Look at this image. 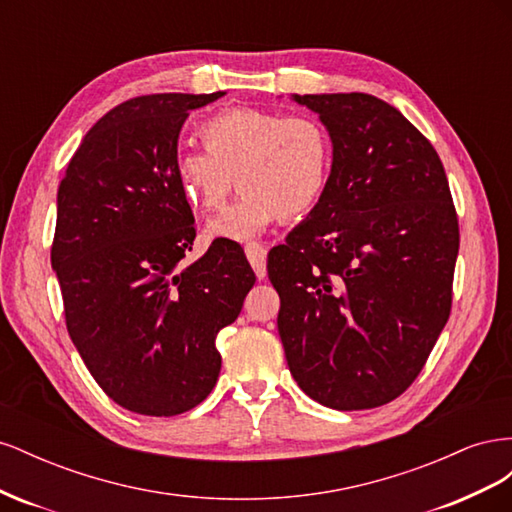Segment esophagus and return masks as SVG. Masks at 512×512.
I'll list each match as a JSON object with an SVG mask.
<instances>
[{"mask_svg":"<svg viewBox=\"0 0 512 512\" xmlns=\"http://www.w3.org/2000/svg\"><path fill=\"white\" fill-rule=\"evenodd\" d=\"M245 256H247V260H250V265H252L258 280H265L267 277V247L260 243H247Z\"/></svg>","mask_w":512,"mask_h":512,"instance_id":"esophagus-1","label":"esophagus"}]
</instances>
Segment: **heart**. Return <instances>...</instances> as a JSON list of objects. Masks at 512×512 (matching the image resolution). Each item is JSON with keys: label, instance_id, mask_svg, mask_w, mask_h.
Here are the masks:
<instances>
[{"label": "heart", "instance_id": "b5f03b06", "mask_svg": "<svg viewBox=\"0 0 512 512\" xmlns=\"http://www.w3.org/2000/svg\"><path fill=\"white\" fill-rule=\"evenodd\" d=\"M198 136L205 151H181L173 162L181 196L200 211H215L235 177L243 190L207 224L209 239L252 241L284 215L312 213L329 190L333 145L314 117L228 108L209 117Z\"/></svg>", "mask_w": 512, "mask_h": 512}]
</instances>
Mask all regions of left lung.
I'll list each match as a JSON object with an SVG mask.
<instances>
[{
	"mask_svg": "<svg viewBox=\"0 0 512 512\" xmlns=\"http://www.w3.org/2000/svg\"><path fill=\"white\" fill-rule=\"evenodd\" d=\"M333 145L322 203L269 252L277 331L301 391L333 410L389 404L451 314L459 226L436 149L369 94H292Z\"/></svg>",
	"mask_w": 512,
	"mask_h": 512,
	"instance_id": "1",
	"label": "left lung"
}]
</instances>
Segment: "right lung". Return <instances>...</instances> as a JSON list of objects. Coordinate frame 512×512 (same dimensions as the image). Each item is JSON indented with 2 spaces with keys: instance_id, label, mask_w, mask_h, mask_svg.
I'll return each instance as SVG.
<instances>
[{
  "instance_id": "obj_1",
  "label": "right lung",
  "mask_w": 512,
  "mask_h": 512,
  "mask_svg": "<svg viewBox=\"0 0 512 512\" xmlns=\"http://www.w3.org/2000/svg\"><path fill=\"white\" fill-rule=\"evenodd\" d=\"M222 96L115 106L85 134L57 190L51 265L68 333L102 391L136 414L175 416L213 391L215 337L256 282L235 241L183 262L196 228L173 177L179 132L190 111Z\"/></svg>"
}]
</instances>
